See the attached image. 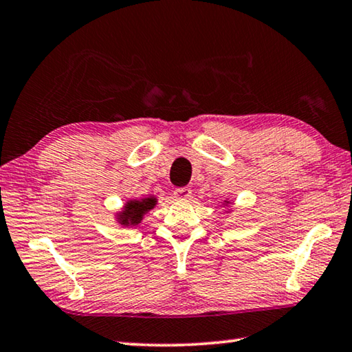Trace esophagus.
<instances>
[{
  "mask_svg": "<svg viewBox=\"0 0 352 352\" xmlns=\"http://www.w3.org/2000/svg\"><path fill=\"white\" fill-rule=\"evenodd\" d=\"M192 197V190L189 188H178L174 190V198L180 199V201H188Z\"/></svg>",
  "mask_w": 352,
  "mask_h": 352,
  "instance_id": "obj_1",
  "label": "esophagus"
}]
</instances>
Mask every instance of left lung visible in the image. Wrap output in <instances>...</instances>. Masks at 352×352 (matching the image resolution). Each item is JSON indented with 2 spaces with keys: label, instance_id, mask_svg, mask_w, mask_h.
Masks as SVG:
<instances>
[{
  "label": "left lung",
  "instance_id": "1",
  "mask_svg": "<svg viewBox=\"0 0 352 352\" xmlns=\"http://www.w3.org/2000/svg\"><path fill=\"white\" fill-rule=\"evenodd\" d=\"M221 206H223V208H227V213H229V212H232L229 208H230V206H232V201H230V199L229 198H227V199H224V201L221 203Z\"/></svg>",
  "mask_w": 352,
  "mask_h": 352
}]
</instances>
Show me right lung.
<instances>
[{"mask_svg":"<svg viewBox=\"0 0 352 352\" xmlns=\"http://www.w3.org/2000/svg\"><path fill=\"white\" fill-rule=\"evenodd\" d=\"M157 203L155 195L129 198L123 204V208L116 213L114 219L123 227H137L142 223L144 215L155 208Z\"/></svg>","mask_w":352,"mask_h":352,"instance_id":"obj_1","label":"right lung"}]
</instances>
